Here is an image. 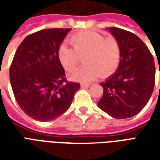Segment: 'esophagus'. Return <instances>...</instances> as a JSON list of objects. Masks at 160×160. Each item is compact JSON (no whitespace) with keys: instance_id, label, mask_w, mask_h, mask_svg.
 <instances>
[{"instance_id":"34e87169","label":"esophagus","mask_w":160,"mask_h":160,"mask_svg":"<svg viewBox=\"0 0 160 160\" xmlns=\"http://www.w3.org/2000/svg\"><path fill=\"white\" fill-rule=\"evenodd\" d=\"M90 87V84L89 83H81V87L83 88H87V87Z\"/></svg>"}]
</instances>
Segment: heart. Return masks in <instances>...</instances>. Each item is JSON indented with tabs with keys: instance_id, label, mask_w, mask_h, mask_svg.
I'll list each match as a JSON object with an SVG mask.
<instances>
[{
	"instance_id": "heart-1",
	"label": "heart",
	"mask_w": 160,
	"mask_h": 160,
	"mask_svg": "<svg viewBox=\"0 0 160 160\" xmlns=\"http://www.w3.org/2000/svg\"><path fill=\"white\" fill-rule=\"evenodd\" d=\"M73 45L70 48L62 44L57 49V58L61 65L68 72L76 68L84 56L86 65L78 68L70 77L72 80L89 82L100 73L108 76L114 73L122 59V46L113 36L106 37L93 31H84L69 38Z\"/></svg>"
}]
</instances>
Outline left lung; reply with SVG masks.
Instances as JSON below:
<instances>
[{"mask_svg": "<svg viewBox=\"0 0 160 160\" xmlns=\"http://www.w3.org/2000/svg\"><path fill=\"white\" fill-rule=\"evenodd\" d=\"M109 30L120 42L122 59L117 72L100 84L104 93L98 105L112 118L125 119L137 115L150 99L155 63L148 46L135 34L118 27Z\"/></svg>", "mask_w": 160, "mask_h": 160, "instance_id": "left-lung-1", "label": "left lung"}]
</instances>
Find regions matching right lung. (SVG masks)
<instances>
[{"mask_svg":"<svg viewBox=\"0 0 160 160\" xmlns=\"http://www.w3.org/2000/svg\"><path fill=\"white\" fill-rule=\"evenodd\" d=\"M71 28L38 31L19 44L9 76L17 103L32 119L49 122L64 114L80 83L67 80L57 49Z\"/></svg>","mask_w":160,"mask_h":160,"instance_id":"right-lung-1","label":"right lung"}]
</instances>
